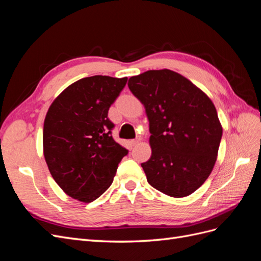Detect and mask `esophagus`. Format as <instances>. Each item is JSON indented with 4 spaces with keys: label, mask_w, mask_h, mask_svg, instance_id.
<instances>
[{
    "label": "esophagus",
    "mask_w": 261,
    "mask_h": 261,
    "mask_svg": "<svg viewBox=\"0 0 261 261\" xmlns=\"http://www.w3.org/2000/svg\"><path fill=\"white\" fill-rule=\"evenodd\" d=\"M141 141V138L140 137H137L136 139H133V140H130V144H132V146H136L137 144H139Z\"/></svg>",
    "instance_id": "1"
}]
</instances>
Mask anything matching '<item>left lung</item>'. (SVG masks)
I'll use <instances>...</instances> for the list:
<instances>
[{"instance_id": "obj_1", "label": "left lung", "mask_w": 261, "mask_h": 261, "mask_svg": "<svg viewBox=\"0 0 261 261\" xmlns=\"http://www.w3.org/2000/svg\"><path fill=\"white\" fill-rule=\"evenodd\" d=\"M128 88L146 109L151 156L141 163L148 183L175 198L197 191L217 161L222 126L210 98L170 69L133 76Z\"/></svg>"}]
</instances>
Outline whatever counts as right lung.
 <instances>
[{
  "label": "right lung",
  "mask_w": 261,
  "mask_h": 261,
  "mask_svg": "<svg viewBox=\"0 0 261 261\" xmlns=\"http://www.w3.org/2000/svg\"><path fill=\"white\" fill-rule=\"evenodd\" d=\"M127 77L96 75L69 85L50 106L43 125V154L66 195L91 202L111 186L128 150L111 136V105Z\"/></svg>",
  "instance_id": "1"
}]
</instances>
